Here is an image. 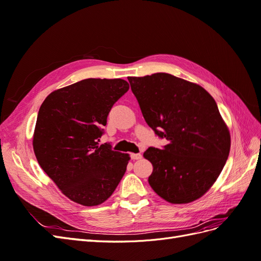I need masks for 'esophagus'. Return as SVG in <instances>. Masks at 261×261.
Listing matches in <instances>:
<instances>
[{"label":"esophagus","instance_id":"obj_1","mask_svg":"<svg viewBox=\"0 0 261 261\" xmlns=\"http://www.w3.org/2000/svg\"><path fill=\"white\" fill-rule=\"evenodd\" d=\"M141 155L140 153H130V159L132 160H139V159H141Z\"/></svg>","mask_w":261,"mask_h":261}]
</instances>
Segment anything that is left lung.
I'll list each match as a JSON object with an SVG mask.
<instances>
[{
  "label": "left lung",
  "instance_id": "8db88e82",
  "mask_svg": "<svg viewBox=\"0 0 261 261\" xmlns=\"http://www.w3.org/2000/svg\"><path fill=\"white\" fill-rule=\"evenodd\" d=\"M149 127L168 145L149 147L148 181L171 203L198 199L217 180L230 153V133L217 102L199 85L167 73L128 77Z\"/></svg>",
  "mask_w": 261,
  "mask_h": 261
}]
</instances>
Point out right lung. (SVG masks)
Masks as SVG:
<instances>
[{"label": "right lung", "mask_w": 261, "mask_h": 261, "mask_svg": "<svg viewBox=\"0 0 261 261\" xmlns=\"http://www.w3.org/2000/svg\"><path fill=\"white\" fill-rule=\"evenodd\" d=\"M128 89L124 80L88 78L53 91L39 109L37 160L62 193L83 206L105 202L126 171L129 155L98 141L113 105Z\"/></svg>", "instance_id": "add662e5"}]
</instances>
